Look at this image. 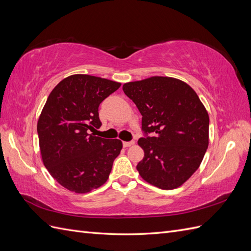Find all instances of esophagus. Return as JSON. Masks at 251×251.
Here are the masks:
<instances>
[{
	"label": "esophagus",
	"instance_id": "34e87169",
	"mask_svg": "<svg viewBox=\"0 0 251 251\" xmlns=\"http://www.w3.org/2000/svg\"><path fill=\"white\" fill-rule=\"evenodd\" d=\"M134 143H135V141H134V140H131V141H124V142H123V144H124V147H125V148L131 147V146H133Z\"/></svg>",
	"mask_w": 251,
	"mask_h": 251
}]
</instances>
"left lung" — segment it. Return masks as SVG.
<instances>
[{
  "label": "left lung",
  "mask_w": 251,
  "mask_h": 251,
  "mask_svg": "<svg viewBox=\"0 0 251 251\" xmlns=\"http://www.w3.org/2000/svg\"><path fill=\"white\" fill-rule=\"evenodd\" d=\"M123 90L142 115L138 144L144 157L136 166L140 176L161 189L182 185L198 170L208 147L209 117L200 98L172 77L127 82Z\"/></svg>",
  "instance_id": "left-lung-1"
}]
</instances>
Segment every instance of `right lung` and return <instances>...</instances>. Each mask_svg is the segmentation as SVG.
<instances>
[{
    "label": "right lung",
    "mask_w": 251,
    "mask_h": 251,
    "mask_svg": "<svg viewBox=\"0 0 251 251\" xmlns=\"http://www.w3.org/2000/svg\"><path fill=\"white\" fill-rule=\"evenodd\" d=\"M120 83L75 74L52 90L37 123L44 165L60 185L85 194L108 180L123 149L119 139L95 136L101 126L98 107Z\"/></svg>",
    "instance_id": "add662e5"
}]
</instances>
